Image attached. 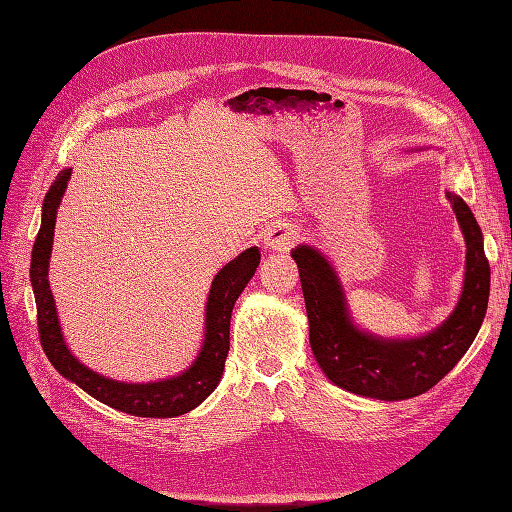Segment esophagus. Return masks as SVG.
Masks as SVG:
<instances>
[{"instance_id": "1", "label": "esophagus", "mask_w": 512, "mask_h": 512, "mask_svg": "<svg viewBox=\"0 0 512 512\" xmlns=\"http://www.w3.org/2000/svg\"><path fill=\"white\" fill-rule=\"evenodd\" d=\"M299 239H301V235H299L297 228L290 226V224H277V226L267 230L265 245L273 252H288L290 247H294V243H297Z\"/></svg>"}]
</instances>
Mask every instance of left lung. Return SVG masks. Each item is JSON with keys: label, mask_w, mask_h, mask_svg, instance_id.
Masks as SVG:
<instances>
[{"label": "left lung", "mask_w": 512, "mask_h": 512, "mask_svg": "<svg viewBox=\"0 0 512 512\" xmlns=\"http://www.w3.org/2000/svg\"><path fill=\"white\" fill-rule=\"evenodd\" d=\"M466 237V282L440 329L416 339H378L359 331L346 312L344 292L320 252L292 250L309 320V344L318 365L342 389L384 401L410 399L436 386L472 346L489 303L491 269L480 232L463 198L446 192Z\"/></svg>", "instance_id": "left-lung-1"}]
</instances>
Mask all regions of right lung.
<instances>
[{"label":"right lung","mask_w":512,"mask_h":512,"mask_svg":"<svg viewBox=\"0 0 512 512\" xmlns=\"http://www.w3.org/2000/svg\"><path fill=\"white\" fill-rule=\"evenodd\" d=\"M70 179V168L61 170L51 190L44 196L42 226L32 250V275L36 309H38V335L44 354L61 376L79 384L85 393L96 397L102 404L132 416L147 418H173L194 410L218 386L230 348V314L239 294L252 280L260 262V252L250 247L215 275L207 299V333L198 359L185 374L149 384H126L108 380L96 371L87 369L70 354L61 337L55 301L49 288V258L53 247V230L57 220V207L61 203Z\"/></svg>","instance_id":"obj_1"}]
</instances>
